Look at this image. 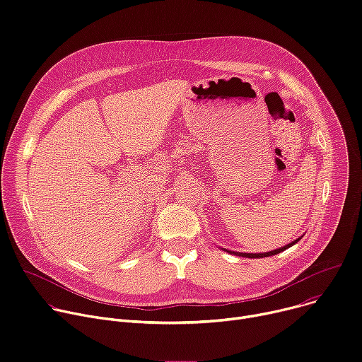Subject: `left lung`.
<instances>
[{
    "instance_id": "left-lung-1",
    "label": "left lung",
    "mask_w": 362,
    "mask_h": 362,
    "mask_svg": "<svg viewBox=\"0 0 362 362\" xmlns=\"http://www.w3.org/2000/svg\"><path fill=\"white\" fill-rule=\"evenodd\" d=\"M302 240V237H299V238H296L294 241H291L290 244H287V245H284V247H280V248H277V250H273V251H269V252H258V254H250V252H238V251H229V250H223V251H226V252H229V254H234V255H238V257H245V258H262V257H270V255H276V254H279V252H281V251H284V250H287V248H290L291 245H294L296 243H299Z\"/></svg>"
}]
</instances>
